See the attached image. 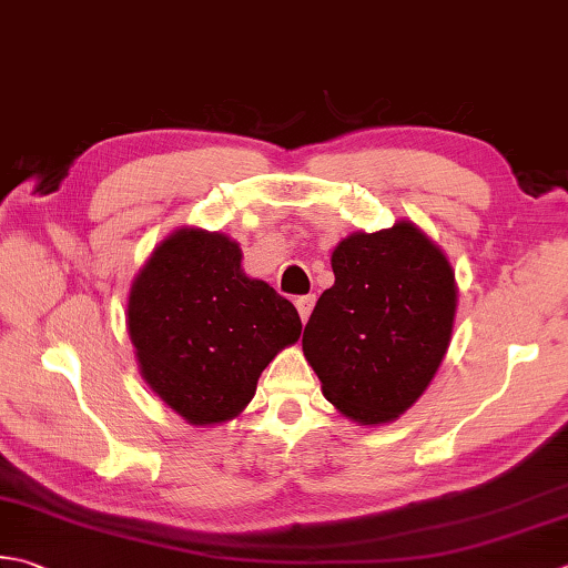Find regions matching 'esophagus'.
<instances>
[{"instance_id":"1","label":"esophagus","mask_w":568,"mask_h":568,"mask_svg":"<svg viewBox=\"0 0 568 568\" xmlns=\"http://www.w3.org/2000/svg\"><path fill=\"white\" fill-rule=\"evenodd\" d=\"M315 295H300V297H295V307H297V313H300V320L303 322H307V317H310V313H313V307H315Z\"/></svg>"}]
</instances>
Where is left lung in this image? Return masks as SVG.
Returning <instances> with one entry per match:
<instances>
[{
	"mask_svg": "<svg viewBox=\"0 0 568 568\" xmlns=\"http://www.w3.org/2000/svg\"><path fill=\"white\" fill-rule=\"evenodd\" d=\"M303 352L322 394L364 426L386 424L426 392L450 344L455 275L428 236L402 221L352 233L332 253Z\"/></svg>",
	"mask_w": 568,
	"mask_h": 568,
	"instance_id": "left-lung-1",
	"label": "left lung"
}]
</instances>
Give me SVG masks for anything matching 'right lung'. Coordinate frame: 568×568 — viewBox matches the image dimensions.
<instances>
[{"label": "right lung", "mask_w": 568, "mask_h": 568, "mask_svg": "<svg viewBox=\"0 0 568 568\" xmlns=\"http://www.w3.org/2000/svg\"><path fill=\"white\" fill-rule=\"evenodd\" d=\"M128 327L152 392L189 424L209 426L251 402L303 322L291 300L241 271L239 243L182 229L140 271Z\"/></svg>", "instance_id": "add662e5"}]
</instances>
